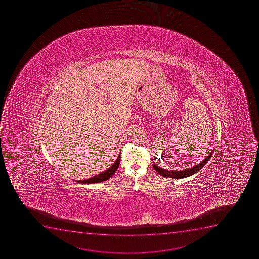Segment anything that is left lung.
<instances>
[{
    "label": "left lung",
    "instance_id": "8db88e82",
    "mask_svg": "<svg viewBox=\"0 0 259 259\" xmlns=\"http://www.w3.org/2000/svg\"><path fill=\"white\" fill-rule=\"evenodd\" d=\"M212 152H213V150H212V152L210 153V154H208V156L204 160L200 162L199 164H197V165H195V166L192 167L190 169H184V170H180V171L169 170V171L167 169H162L160 167L158 166L157 164H154L153 167L159 175H161L163 177H170V178H185V177H190V176L197 173V171H199L200 169H202V167L207 164V161L212 157Z\"/></svg>",
    "mask_w": 259,
    "mask_h": 259
}]
</instances>
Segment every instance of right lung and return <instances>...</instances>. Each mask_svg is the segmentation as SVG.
Here are the masks:
<instances>
[{"instance_id":"right-lung-1","label":"right lung","mask_w":259,"mask_h":259,"mask_svg":"<svg viewBox=\"0 0 259 259\" xmlns=\"http://www.w3.org/2000/svg\"><path fill=\"white\" fill-rule=\"evenodd\" d=\"M120 154L118 155L116 161L114 163L112 166H110L109 169H106L105 171L100 173V174L96 175L95 177L89 178L87 180H82V181H77V182L80 183H88V184H92V183H98V182H104L106 180L110 179V177H112L113 175L115 174V171L117 170L118 167L120 165Z\"/></svg>"}]
</instances>
